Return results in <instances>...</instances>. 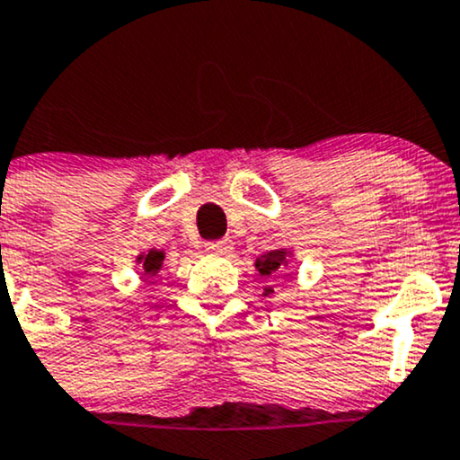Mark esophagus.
<instances>
[{
	"label": "esophagus",
	"instance_id": "obj_1",
	"mask_svg": "<svg viewBox=\"0 0 460 460\" xmlns=\"http://www.w3.org/2000/svg\"><path fill=\"white\" fill-rule=\"evenodd\" d=\"M205 249L214 255H226L234 251V242L231 240H216V242H207Z\"/></svg>",
	"mask_w": 460,
	"mask_h": 460
}]
</instances>
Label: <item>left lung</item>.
Masks as SVG:
<instances>
[{
	"instance_id": "obj_1",
	"label": "left lung",
	"mask_w": 460,
	"mask_h": 460,
	"mask_svg": "<svg viewBox=\"0 0 460 460\" xmlns=\"http://www.w3.org/2000/svg\"><path fill=\"white\" fill-rule=\"evenodd\" d=\"M290 251L286 249H279V251H269V253L260 255L255 260V269L260 270V275L264 277V279H270V281H277L281 277V272L286 270L288 261H290ZM272 286H266L264 288V295L270 296L272 295Z\"/></svg>"
}]
</instances>
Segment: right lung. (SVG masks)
<instances>
[{
    "label": "right lung",
    "mask_w": 460,
    "mask_h": 460,
    "mask_svg": "<svg viewBox=\"0 0 460 460\" xmlns=\"http://www.w3.org/2000/svg\"><path fill=\"white\" fill-rule=\"evenodd\" d=\"M164 260H165V253L159 249H150L148 253L137 255V264H141V269H144L146 275H150V277H155L156 272L161 270Z\"/></svg>",
    "instance_id": "add662e5"
}]
</instances>
